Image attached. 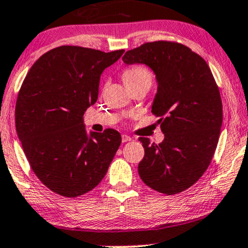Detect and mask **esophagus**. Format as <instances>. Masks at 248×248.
I'll use <instances>...</instances> for the list:
<instances>
[{"label": "esophagus", "mask_w": 248, "mask_h": 248, "mask_svg": "<svg viewBox=\"0 0 248 248\" xmlns=\"http://www.w3.org/2000/svg\"><path fill=\"white\" fill-rule=\"evenodd\" d=\"M121 139H122V142H124V143H126V142L132 141V138H130V136L126 135V134H124V135L121 136Z\"/></svg>", "instance_id": "esophagus-1"}]
</instances>
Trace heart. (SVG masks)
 Instances as JSON below:
<instances>
[{
    "label": "heart",
    "instance_id": "b5f03b06",
    "mask_svg": "<svg viewBox=\"0 0 248 248\" xmlns=\"http://www.w3.org/2000/svg\"><path fill=\"white\" fill-rule=\"evenodd\" d=\"M122 79L126 85H134L139 82H147L150 85L153 81V73L146 66L134 65V66L127 67L122 72Z\"/></svg>",
    "mask_w": 248,
    "mask_h": 248
}]
</instances>
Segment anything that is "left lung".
<instances>
[{
    "instance_id": "left-lung-1",
    "label": "left lung",
    "mask_w": 248,
    "mask_h": 248,
    "mask_svg": "<svg viewBox=\"0 0 248 248\" xmlns=\"http://www.w3.org/2000/svg\"><path fill=\"white\" fill-rule=\"evenodd\" d=\"M122 61L146 64L157 81L152 112L161 118L164 140L155 144L139 139L144 148L139 175L164 195L184 191L205 172L220 135L223 105L211 70L186 45L167 41L144 43Z\"/></svg>"
}]
</instances>
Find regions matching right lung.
Returning <instances> with one entry per match:
<instances>
[{
  "instance_id": "add662e5",
  "label": "right lung",
  "mask_w": 248,
  "mask_h": 248,
  "mask_svg": "<svg viewBox=\"0 0 248 248\" xmlns=\"http://www.w3.org/2000/svg\"><path fill=\"white\" fill-rule=\"evenodd\" d=\"M124 50L62 45L31 66L15 108L17 135L31 169L51 191L78 197L98 186L121 143L118 130L87 135L84 113L95 104L100 76Z\"/></svg>"
}]
</instances>
